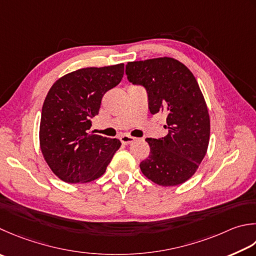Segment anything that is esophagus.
<instances>
[{
    "label": "esophagus",
    "instance_id": "34e87169",
    "mask_svg": "<svg viewBox=\"0 0 256 256\" xmlns=\"http://www.w3.org/2000/svg\"><path fill=\"white\" fill-rule=\"evenodd\" d=\"M120 140H121V142L123 144H130L135 141V138L131 136V135H128V134H123L120 136Z\"/></svg>",
    "mask_w": 256,
    "mask_h": 256
}]
</instances>
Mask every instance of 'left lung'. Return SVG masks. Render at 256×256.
I'll return each mask as SVG.
<instances>
[{
    "label": "left lung",
    "instance_id": "8db88e82",
    "mask_svg": "<svg viewBox=\"0 0 256 256\" xmlns=\"http://www.w3.org/2000/svg\"><path fill=\"white\" fill-rule=\"evenodd\" d=\"M130 82L142 84L152 114L164 113L168 134L146 138L148 156L140 168L161 186H175L191 178L206 154L210 115L206 102L192 72L173 58L128 62Z\"/></svg>",
    "mask_w": 256,
    "mask_h": 256
}]
</instances>
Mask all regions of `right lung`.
Here are the masks:
<instances>
[{
	"mask_svg": "<svg viewBox=\"0 0 256 256\" xmlns=\"http://www.w3.org/2000/svg\"><path fill=\"white\" fill-rule=\"evenodd\" d=\"M124 64L84 68L60 78L44 100L40 123V148L45 162L66 183H88L106 171L118 138L91 131L102 98L122 81Z\"/></svg>",
	"mask_w": 256,
	"mask_h": 256,
	"instance_id": "add662e5",
	"label": "right lung"
}]
</instances>
